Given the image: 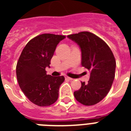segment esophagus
<instances>
[{
    "instance_id": "obj_1",
    "label": "esophagus",
    "mask_w": 131,
    "mask_h": 131,
    "mask_svg": "<svg viewBox=\"0 0 131 131\" xmlns=\"http://www.w3.org/2000/svg\"><path fill=\"white\" fill-rule=\"evenodd\" d=\"M64 78H65L66 80H73V78H69V77H68V76L65 75L64 76Z\"/></svg>"
}]
</instances>
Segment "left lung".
<instances>
[{
  "mask_svg": "<svg viewBox=\"0 0 131 131\" xmlns=\"http://www.w3.org/2000/svg\"><path fill=\"white\" fill-rule=\"evenodd\" d=\"M78 43L82 51V67L90 71L87 84L82 82L74 96L84 105H94L110 92L115 78L116 60L107 44L90 32H81L67 36Z\"/></svg>",
  "mask_w": 131,
  "mask_h": 131,
  "instance_id": "8db88e82",
  "label": "left lung"
}]
</instances>
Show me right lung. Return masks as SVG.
Returning <instances> with one entry per match:
<instances>
[{
    "instance_id": "add662e5",
    "label": "right lung",
    "mask_w": 131,
    "mask_h": 131,
    "mask_svg": "<svg viewBox=\"0 0 131 131\" xmlns=\"http://www.w3.org/2000/svg\"><path fill=\"white\" fill-rule=\"evenodd\" d=\"M65 37L42 34L32 39L21 51L16 66L17 82L26 96L37 105H51L58 98L64 78L47 75L45 68L49 67L56 47Z\"/></svg>"
}]
</instances>
